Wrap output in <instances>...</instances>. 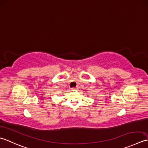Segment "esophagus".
I'll return each mask as SVG.
<instances>
[{"mask_svg":"<svg viewBox=\"0 0 148 148\" xmlns=\"http://www.w3.org/2000/svg\"><path fill=\"white\" fill-rule=\"evenodd\" d=\"M77 89H78L77 87H73V88H72V89H73V90H76Z\"/></svg>","mask_w":148,"mask_h":148,"instance_id":"34e87169","label":"esophagus"}]
</instances>
